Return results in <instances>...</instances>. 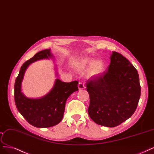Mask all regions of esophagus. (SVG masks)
Listing matches in <instances>:
<instances>
[{
  "label": "esophagus",
  "instance_id": "1",
  "mask_svg": "<svg viewBox=\"0 0 154 154\" xmlns=\"http://www.w3.org/2000/svg\"><path fill=\"white\" fill-rule=\"evenodd\" d=\"M78 88H79V90H82V89H84L85 88L84 82H79L78 83Z\"/></svg>",
  "mask_w": 154,
  "mask_h": 154
}]
</instances>
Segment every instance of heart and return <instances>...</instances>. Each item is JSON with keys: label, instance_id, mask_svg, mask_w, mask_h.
I'll use <instances>...</instances> for the list:
<instances>
[{"label": "heart", "instance_id": "b5f03b06", "mask_svg": "<svg viewBox=\"0 0 154 154\" xmlns=\"http://www.w3.org/2000/svg\"><path fill=\"white\" fill-rule=\"evenodd\" d=\"M94 63L95 61L91 59H84L79 63V67L80 69H85L87 67H91L94 65L92 69V72L94 74V75H97V74L100 73L102 70V67H103L102 63L99 62H95V64Z\"/></svg>", "mask_w": 154, "mask_h": 154}]
</instances>
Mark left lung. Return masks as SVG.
<instances>
[{
  "label": "left lung",
  "instance_id": "left-lung-1",
  "mask_svg": "<svg viewBox=\"0 0 154 154\" xmlns=\"http://www.w3.org/2000/svg\"><path fill=\"white\" fill-rule=\"evenodd\" d=\"M110 60L108 69L88 79L86 87L90 117L99 125L114 128L134 113L141 87L137 70L125 57L113 51Z\"/></svg>",
  "mask_w": 154,
  "mask_h": 154
}]
</instances>
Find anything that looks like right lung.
Segmentation results:
<instances>
[{
  "label": "right lung",
  "instance_id": "obj_1",
  "mask_svg": "<svg viewBox=\"0 0 154 154\" xmlns=\"http://www.w3.org/2000/svg\"><path fill=\"white\" fill-rule=\"evenodd\" d=\"M51 57L50 49L37 53L21 67L14 83V101L18 111L30 124L39 128H50L60 123L67 98L78 91V81L66 83L57 79L50 92L42 98L29 99L21 92V84L28 66L36 60Z\"/></svg>",
  "mask_w": 154,
  "mask_h": 154
}]
</instances>
